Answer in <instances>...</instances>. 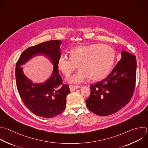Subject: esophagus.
<instances>
[{"label":"esophagus","mask_w":148,"mask_h":148,"mask_svg":"<svg viewBox=\"0 0 148 148\" xmlns=\"http://www.w3.org/2000/svg\"><path fill=\"white\" fill-rule=\"evenodd\" d=\"M81 86H75V85H69V88L71 92H73L75 90L78 89L79 88H81Z\"/></svg>","instance_id":"1"}]
</instances>
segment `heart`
Returning a JSON list of instances; mask_svg holds the SVG:
<instances>
[{
  "label": "heart",
  "instance_id": "heart-1",
  "mask_svg": "<svg viewBox=\"0 0 148 148\" xmlns=\"http://www.w3.org/2000/svg\"><path fill=\"white\" fill-rule=\"evenodd\" d=\"M70 53V58L64 55L59 56L57 67L63 74L68 76L77 65L79 70L66 79L71 84H79L88 77L92 81L103 79L111 71L116 59L114 49L105 44L75 46Z\"/></svg>",
  "mask_w": 148,
  "mask_h": 148
}]
</instances>
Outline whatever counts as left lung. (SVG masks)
Returning <instances> with one entry per match:
<instances>
[{"label": "left lung", "instance_id": "1", "mask_svg": "<svg viewBox=\"0 0 148 148\" xmlns=\"http://www.w3.org/2000/svg\"><path fill=\"white\" fill-rule=\"evenodd\" d=\"M121 58L112 73L101 82L90 86V94L86 104L95 114H113L130 101L135 85L136 60L134 55L123 51Z\"/></svg>", "mask_w": 148, "mask_h": 148}]
</instances>
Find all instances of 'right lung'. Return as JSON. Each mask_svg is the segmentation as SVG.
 Segmentation results:
<instances>
[{
  "instance_id": "obj_1",
  "label": "right lung",
  "mask_w": 148,
  "mask_h": 148,
  "mask_svg": "<svg viewBox=\"0 0 148 148\" xmlns=\"http://www.w3.org/2000/svg\"><path fill=\"white\" fill-rule=\"evenodd\" d=\"M62 43L61 40H52L28 47L16 64L17 87L22 101L31 112L43 118H52L62 113L66 108L67 96L70 93L68 85H62L57 67L58 59L62 55ZM38 55L49 58L54 67L49 79L43 83H34L25 76L21 66Z\"/></svg>"
}]
</instances>
